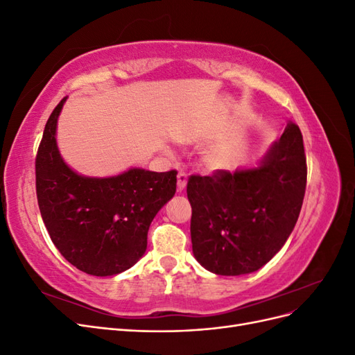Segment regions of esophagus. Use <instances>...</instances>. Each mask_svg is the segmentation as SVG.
<instances>
[{
	"mask_svg": "<svg viewBox=\"0 0 355 355\" xmlns=\"http://www.w3.org/2000/svg\"><path fill=\"white\" fill-rule=\"evenodd\" d=\"M187 180H188V175L185 171H179L178 173V189L184 191L187 187Z\"/></svg>",
	"mask_w": 355,
	"mask_h": 355,
	"instance_id": "obj_1",
	"label": "esophagus"
}]
</instances>
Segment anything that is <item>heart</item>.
I'll return each mask as SVG.
<instances>
[{"instance_id": "1", "label": "heart", "mask_w": 355, "mask_h": 355, "mask_svg": "<svg viewBox=\"0 0 355 355\" xmlns=\"http://www.w3.org/2000/svg\"><path fill=\"white\" fill-rule=\"evenodd\" d=\"M207 163H209V166H211L214 168L223 167L228 163V155L222 151H214L207 155Z\"/></svg>"}]
</instances>
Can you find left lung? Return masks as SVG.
I'll list each match as a JSON object with an SVG mask.
<instances>
[{"mask_svg":"<svg viewBox=\"0 0 355 355\" xmlns=\"http://www.w3.org/2000/svg\"><path fill=\"white\" fill-rule=\"evenodd\" d=\"M305 188L304 139L293 121L259 167L192 175L187 194L196 259L218 275L257 271L292 234Z\"/></svg>","mask_w":355,"mask_h":355,"instance_id":"left-lung-1","label":"left lung"}]
</instances>
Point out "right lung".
I'll return each mask as SVG.
<instances>
[{
    "label": "right lung",
    "instance_id": "1",
    "mask_svg": "<svg viewBox=\"0 0 355 355\" xmlns=\"http://www.w3.org/2000/svg\"><path fill=\"white\" fill-rule=\"evenodd\" d=\"M63 98L49 116L35 158L37 198L50 239L80 271L108 277L144 256L148 230L175 196L176 170L130 168L112 178H85L62 159L56 125Z\"/></svg>",
    "mask_w": 355,
    "mask_h": 355
}]
</instances>
